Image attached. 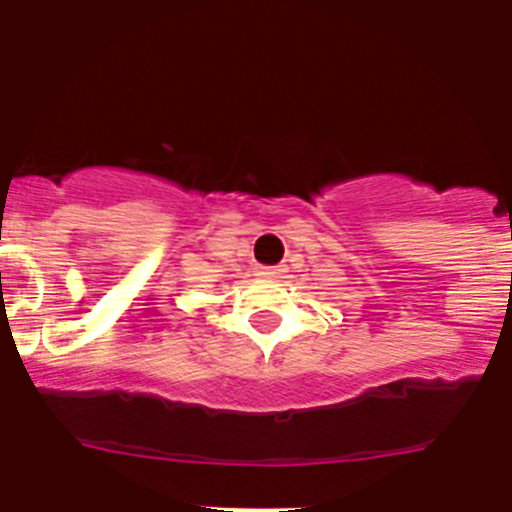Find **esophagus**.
Listing matches in <instances>:
<instances>
[{
  "label": "esophagus",
  "mask_w": 512,
  "mask_h": 512,
  "mask_svg": "<svg viewBox=\"0 0 512 512\" xmlns=\"http://www.w3.org/2000/svg\"><path fill=\"white\" fill-rule=\"evenodd\" d=\"M256 274H259V277H277L279 269H274V266H261V269L256 271Z\"/></svg>",
  "instance_id": "1"
}]
</instances>
